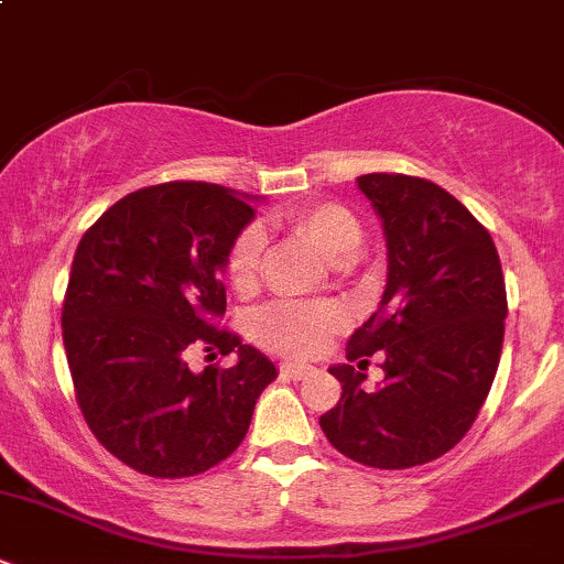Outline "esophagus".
<instances>
[{"label":"esophagus","instance_id":"1","mask_svg":"<svg viewBox=\"0 0 564 564\" xmlns=\"http://www.w3.org/2000/svg\"><path fill=\"white\" fill-rule=\"evenodd\" d=\"M281 373L286 379H304L313 373V366H304V364H283L281 366Z\"/></svg>","mask_w":564,"mask_h":564}]
</instances>
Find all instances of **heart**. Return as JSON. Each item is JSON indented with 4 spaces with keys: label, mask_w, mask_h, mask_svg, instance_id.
I'll use <instances>...</instances> for the list:
<instances>
[{
    "label": "heart",
    "mask_w": 564,
    "mask_h": 564,
    "mask_svg": "<svg viewBox=\"0 0 564 564\" xmlns=\"http://www.w3.org/2000/svg\"><path fill=\"white\" fill-rule=\"evenodd\" d=\"M296 236L313 243L332 264H345L364 249V225L341 204H304L283 215ZM264 254L262 230L249 228L232 243L228 254V278L236 291H251L260 281ZM345 315L334 304L281 302L257 318V336L262 345L289 355H315L326 347L328 336L341 326Z\"/></svg>",
    "instance_id": "b5f03b06"
}]
</instances>
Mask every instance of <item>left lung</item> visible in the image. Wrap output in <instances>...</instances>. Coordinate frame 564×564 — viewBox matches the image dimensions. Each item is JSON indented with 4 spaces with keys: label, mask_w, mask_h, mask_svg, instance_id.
<instances>
[{
    "label": "left lung",
    "mask_w": 564,
    "mask_h": 564,
    "mask_svg": "<svg viewBox=\"0 0 564 564\" xmlns=\"http://www.w3.org/2000/svg\"><path fill=\"white\" fill-rule=\"evenodd\" d=\"M381 217L387 286L349 336L347 360L384 352V381L332 366L341 398L321 416L328 443L352 462L411 469L448 453L475 424L496 379L507 286L490 232L462 200L422 177L364 174Z\"/></svg>",
    "instance_id": "1"
}]
</instances>
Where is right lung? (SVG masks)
<instances>
[{"label":"right lung","mask_w":564,"mask_h":564,"mask_svg":"<svg viewBox=\"0 0 564 564\" xmlns=\"http://www.w3.org/2000/svg\"><path fill=\"white\" fill-rule=\"evenodd\" d=\"M251 198L164 183L116 200L82 236L63 302V345L93 435L127 467L193 477L241 445L275 366L215 321L223 270ZM236 351V367L186 368L187 351Z\"/></svg>","instance_id":"1"}]
</instances>
